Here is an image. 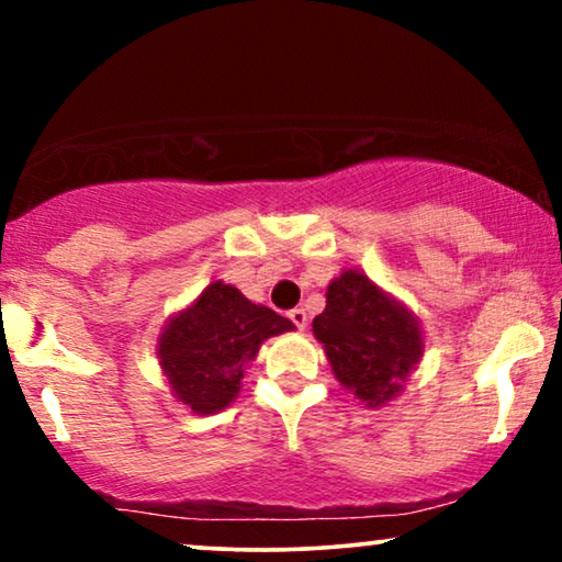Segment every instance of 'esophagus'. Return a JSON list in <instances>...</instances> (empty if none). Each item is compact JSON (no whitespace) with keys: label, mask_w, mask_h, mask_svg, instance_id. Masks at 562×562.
<instances>
[{"label":"esophagus","mask_w":562,"mask_h":562,"mask_svg":"<svg viewBox=\"0 0 562 562\" xmlns=\"http://www.w3.org/2000/svg\"><path fill=\"white\" fill-rule=\"evenodd\" d=\"M289 319L294 322V325H296L299 329H306V325H310V317H306V312L302 310V306H296V310H291V312H289Z\"/></svg>","instance_id":"esophagus-1"}]
</instances>
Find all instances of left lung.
Instances as JSON below:
<instances>
[{
    "instance_id": "left-lung-1",
    "label": "left lung",
    "mask_w": 562,
    "mask_h": 562,
    "mask_svg": "<svg viewBox=\"0 0 562 562\" xmlns=\"http://www.w3.org/2000/svg\"><path fill=\"white\" fill-rule=\"evenodd\" d=\"M312 327L337 381L368 406L394 398L422 358L417 319L358 271L329 283L327 306Z\"/></svg>"
}]
</instances>
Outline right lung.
Returning a JSON list of instances; mask_svg holds the SVG:
<instances>
[{
    "mask_svg": "<svg viewBox=\"0 0 562 562\" xmlns=\"http://www.w3.org/2000/svg\"><path fill=\"white\" fill-rule=\"evenodd\" d=\"M291 327V319L214 281L191 310L168 322L158 342L160 366L179 402L196 414H214L235 398L260 342Z\"/></svg>",
    "mask_w": 562,
    "mask_h": 562,
    "instance_id": "obj_1",
    "label": "right lung"
}]
</instances>
